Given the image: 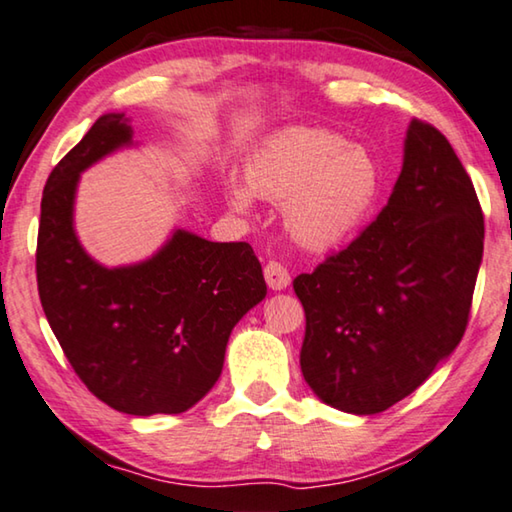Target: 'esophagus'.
<instances>
[{
  "label": "esophagus",
  "instance_id": "1",
  "mask_svg": "<svg viewBox=\"0 0 512 512\" xmlns=\"http://www.w3.org/2000/svg\"><path fill=\"white\" fill-rule=\"evenodd\" d=\"M264 278H266V285H269V289H273V291L287 289L291 282L289 271L278 262H269L264 266Z\"/></svg>",
  "mask_w": 512,
  "mask_h": 512
}]
</instances>
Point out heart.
Masks as SVG:
<instances>
[{
	"mask_svg": "<svg viewBox=\"0 0 512 512\" xmlns=\"http://www.w3.org/2000/svg\"><path fill=\"white\" fill-rule=\"evenodd\" d=\"M246 186L257 198L282 202V223L303 248L328 250L358 230L378 193V166L362 145L326 129H287L248 159ZM227 205L248 214L243 186L225 189Z\"/></svg>",
	"mask_w": 512,
	"mask_h": 512,
	"instance_id": "b5f03b06",
	"label": "heart"
}]
</instances>
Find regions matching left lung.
I'll return each instance as SVG.
<instances>
[{
	"instance_id": "obj_1",
	"label": "left lung",
	"mask_w": 512,
	"mask_h": 512,
	"mask_svg": "<svg viewBox=\"0 0 512 512\" xmlns=\"http://www.w3.org/2000/svg\"><path fill=\"white\" fill-rule=\"evenodd\" d=\"M483 237L458 154L412 120L383 212L294 280L305 310L300 371L312 392L342 412L376 415L426 383L465 335Z\"/></svg>"
}]
</instances>
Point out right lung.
I'll return each mask as SVG.
<instances>
[{
	"label": "right lung",
	"mask_w": 512,
	"mask_h": 512,
	"mask_svg": "<svg viewBox=\"0 0 512 512\" xmlns=\"http://www.w3.org/2000/svg\"><path fill=\"white\" fill-rule=\"evenodd\" d=\"M125 113H104L47 177L36 275L50 328L77 376L125 415H180L216 385L241 316L262 303V264L246 241L173 230L139 264L104 266L75 232L86 168L132 148Z\"/></svg>",
	"instance_id": "right-lung-1"
}]
</instances>
